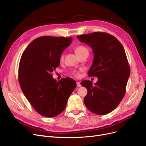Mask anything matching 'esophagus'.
<instances>
[{
    "label": "esophagus",
    "mask_w": 146,
    "mask_h": 146,
    "mask_svg": "<svg viewBox=\"0 0 146 146\" xmlns=\"http://www.w3.org/2000/svg\"><path fill=\"white\" fill-rule=\"evenodd\" d=\"M77 86L78 87H80L81 86V85L80 82H77Z\"/></svg>",
    "instance_id": "obj_1"
}]
</instances>
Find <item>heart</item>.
Instances as JSON below:
<instances>
[{"instance_id":"b5f03b06","label":"heart","mask_w":146,"mask_h":146,"mask_svg":"<svg viewBox=\"0 0 146 146\" xmlns=\"http://www.w3.org/2000/svg\"><path fill=\"white\" fill-rule=\"evenodd\" d=\"M75 53H77V54L78 56V57H80V56H82V55H83V54H88V53H89L88 48L84 45L77 46L75 48ZM64 58V54H62L60 56V60H63ZM71 74L73 76H74V77H78V75H79V72L77 70L72 71L71 72Z\"/></svg>"}]
</instances>
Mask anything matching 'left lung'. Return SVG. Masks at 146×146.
Wrapping results in <instances>:
<instances>
[{
  "instance_id": "8db88e82",
  "label": "left lung",
  "mask_w": 146,
  "mask_h": 146,
  "mask_svg": "<svg viewBox=\"0 0 146 146\" xmlns=\"http://www.w3.org/2000/svg\"><path fill=\"white\" fill-rule=\"evenodd\" d=\"M77 38L92 48L94 58L88 75L98 78L94 85L89 80L81 82L88 91L84 103L95 114H108L122 100L130 75L124 48L118 40L106 33L94 32Z\"/></svg>"
}]
</instances>
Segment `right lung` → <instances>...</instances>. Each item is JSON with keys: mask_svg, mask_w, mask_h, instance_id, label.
<instances>
[{"mask_svg": "<svg viewBox=\"0 0 146 146\" xmlns=\"http://www.w3.org/2000/svg\"><path fill=\"white\" fill-rule=\"evenodd\" d=\"M72 41V37H40L27 46L20 59V87L34 109L43 116L52 117L63 112L77 86L71 78L57 81L52 74Z\"/></svg>", "mask_w": 146, "mask_h": 146, "instance_id": "1", "label": "right lung"}]
</instances>
